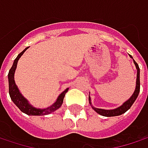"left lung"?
<instances>
[{"label": "left lung", "mask_w": 148, "mask_h": 148, "mask_svg": "<svg viewBox=\"0 0 148 148\" xmlns=\"http://www.w3.org/2000/svg\"><path fill=\"white\" fill-rule=\"evenodd\" d=\"M130 56L133 59V57L131 56ZM133 61L134 65H135V68L137 69V74H136V86H135V90H134V93L132 94V96L128 100H126L122 105H120L119 107H117L116 109H112V110H105V109H99V108H96V107L92 106V102H91V98H90V95H89V103L91 104V106L92 107V109L98 114H99L101 116H120V115L125 113L132 106V104L135 101V99H137V97L139 95V92H140V69H139L138 64L134 62V59Z\"/></svg>", "instance_id": "obj_1"}]
</instances>
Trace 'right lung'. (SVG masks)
<instances>
[{"label": "right lung", "instance_id": "add662e5", "mask_svg": "<svg viewBox=\"0 0 148 148\" xmlns=\"http://www.w3.org/2000/svg\"><path fill=\"white\" fill-rule=\"evenodd\" d=\"M27 49V48H25L21 53H19L18 55V56L15 58L14 64L12 66V68L9 70L8 73V86H9V95L10 98L12 99V101L15 103V105L25 114L29 115V116H45L50 114L52 112H54L55 110H56L57 109H59L63 102V99L65 97L66 92H68L69 88H67L65 91H63L57 98V99L56 100V102L51 104L49 107H47L45 109H40V108H36L33 105H32L29 103V101L21 94V92H19L17 85L15 84L14 80V73L17 68V64H18V59L21 57V56L24 54V52Z\"/></svg>", "mask_w": 148, "mask_h": 148}]
</instances>
